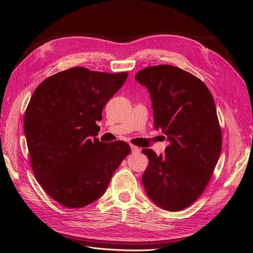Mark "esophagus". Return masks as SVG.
Wrapping results in <instances>:
<instances>
[{"mask_svg":"<svg viewBox=\"0 0 253 253\" xmlns=\"http://www.w3.org/2000/svg\"><path fill=\"white\" fill-rule=\"evenodd\" d=\"M130 148H131V151H132V153H138V152H140V148L136 147V145L131 144V145H130Z\"/></svg>","mask_w":253,"mask_h":253,"instance_id":"obj_1","label":"esophagus"}]
</instances>
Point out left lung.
I'll list each match as a JSON object with an SVG mask.
<instances>
[{
  "label": "left lung",
  "instance_id": "8db88e82",
  "mask_svg": "<svg viewBox=\"0 0 253 253\" xmlns=\"http://www.w3.org/2000/svg\"><path fill=\"white\" fill-rule=\"evenodd\" d=\"M135 80L150 91L156 129L170 144L157 156L151 149L142 183L151 200L179 211L202 195L221 152V128L214 99L200 79L169 64L139 71Z\"/></svg>",
  "mask_w": 253,
  "mask_h": 253
}]
</instances>
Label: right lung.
<instances>
[{
    "label": "right lung",
    "instance_id": "add662e5",
    "mask_svg": "<svg viewBox=\"0 0 253 253\" xmlns=\"http://www.w3.org/2000/svg\"><path fill=\"white\" fill-rule=\"evenodd\" d=\"M127 77L78 66L48 77L33 93L23 124L31 165L59 204L82 208L97 200L130 154L124 141L108 144L94 137L104 105Z\"/></svg>",
    "mask_w": 253,
    "mask_h": 253
}]
</instances>
